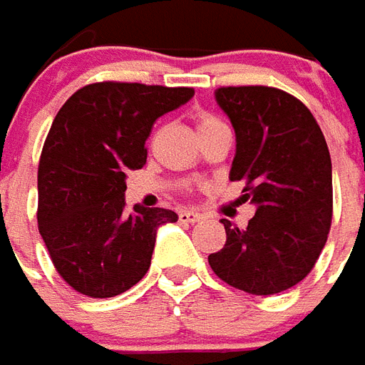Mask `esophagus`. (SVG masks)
Wrapping results in <instances>:
<instances>
[{
    "instance_id": "1",
    "label": "esophagus",
    "mask_w": 365,
    "mask_h": 365,
    "mask_svg": "<svg viewBox=\"0 0 365 365\" xmlns=\"http://www.w3.org/2000/svg\"><path fill=\"white\" fill-rule=\"evenodd\" d=\"M180 220L182 222H199V220H203V215H199V212H195V210H182L180 212Z\"/></svg>"
}]
</instances>
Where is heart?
Listing matches in <instances>:
<instances>
[{
	"instance_id": "1",
	"label": "heart",
	"mask_w": 365,
	"mask_h": 365,
	"mask_svg": "<svg viewBox=\"0 0 365 365\" xmlns=\"http://www.w3.org/2000/svg\"><path fill=\"white\" fill-rule=\"evenodd\" d=\"M215 123H220V120L210 114H201L199 115V121H197V129L201 131V129L210 128V125H215Z\"/></svg>"
}]
</instances>
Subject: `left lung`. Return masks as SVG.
I'll list each match as a JSON object with an SVG mask.
<instances>
[{"mask_svg": "<svg viewBox=\"0 0 365 365\" xmlns=\"http://www.w3.org/2000/svg\"><path fill=\"white\" fill-rule=\"evenodd\" d=\"M218 106L236 131L230 180L255 205L247 228L222 218L226 244L209 255L218 279L255 296L304 280L325 247L333 218L331 155L296 96L272 86H220Z\"/></svg>", "mask_w": 365, "mask_h": 365, "instance_id": "left-lung-1", "label": "left lung"}]
</instances>
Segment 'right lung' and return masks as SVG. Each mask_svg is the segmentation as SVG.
I'll return each instance as SVG.
<instances>
[{"label": "right lung", "mask_w": 365, "mask_h": 365, "mask_svg": "<svg viewBox=\"0 0 365 365\" xmlns=\"http://www.w3.org/2000/svg\"><path fill=\"white\" fill-rule=\"evenodd\" d=\"M195 94L187 86L93 83L61 106L38 164V230L59 277L91 298H114L147 274L168 209L125 215V172L147 162L160 115Z\"/></svg>", "instance_id": "add662e5"}]
</instances>
